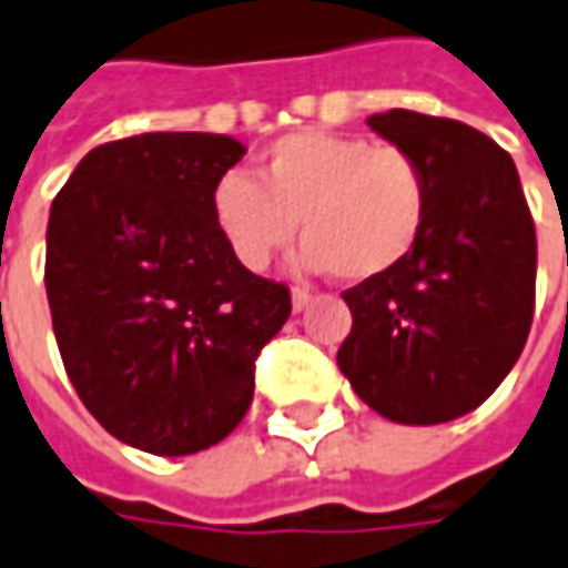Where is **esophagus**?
<instances>
[{
  "label": "esophagus",
  "mask_w": 568,
  "mask_h": 568,
  "mask_svg": "<svg viewBox=\"0 0 568 568\" xmlns=\"http://www.w3.org/2000/svg\"><path fill=\"white\" fill-rule=\"evenodd\" d=\"M308 302H311V292H308V288H302V285H295V288H292V308H295V311H305V308H308Z\"/></svg>",
  "instance_id": "34e87169"
}]
</instances>
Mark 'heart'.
<instances>
[{"label": "heart", "mask_w": 568, "mask_h": 568, "mask_svg": "<svg viewBox=\"0 0 568 568\" xmlns=\"http://www.w3.org/2000/svg\"><path fill=\"white\" fill-rule=\"evenodd\" d=\"M212 222L247 270H263L302 229L295 263L343 283L387 276L413 254L429 215V178L400 145L339 133H288L257 164L212 186Z\"/></svg>", "instance_id": "obj_1"}]
</instances>
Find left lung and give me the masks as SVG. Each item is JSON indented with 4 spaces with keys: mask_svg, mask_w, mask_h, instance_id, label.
<instances>
[{
    "mask_svg": "<svg viewBox=\"0 0 568 568\" xmlns=\"http://www.w3.org/2000/svg\"><path fill=\"white\" fill-rule=\"evenodd\" d=\"M368 126L426 168L429 215L397 270L343 292L353 331L336 365L384 419L452 423L480 407L525 349L534 219L515 161L480 130L400 108L372 113Z\"/></svg>",
    "mask_w": 568,
    "mask_h": 568,
    "instance_id": "obj_1",
    "label": "left lung"
}]
</instances>
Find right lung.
<instances>
[{"mask_svg":"<svg viewBox=\"0 0 568 568\" xmlns=\"http://www.w3.org/2000/svg\"><path fill=\"white\" fill-rule=\"evenodd\" d=\"M244 152L219 133L104 142L50 206L43 283L65 375L139 452L219 445L292 314L288 288L241 266L212 222V186Z\"/></svg>","mask_w":568,"mask_h":568,"instance_id":"obj_1","label":"right lung"}]
</instances>
